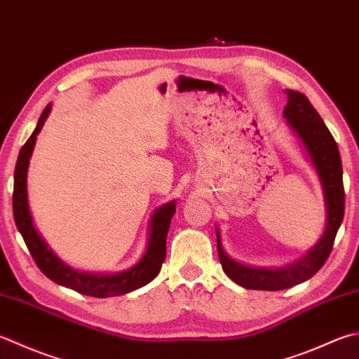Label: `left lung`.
<instances>
[{
	"instance_id": "1",
	"label": "left lung",
	"mask_w": 359,
	"mask_h": 359,
	"mask_svg": "<svg viewBox=\"0 0 359 359\" xmlns=\"http://www.w3.org/2000/svg\"><path fill=\"white\" fill-rule=\"evenodd\" d=\"M287 104L283 115L291 128L299 133L302 142L305 143L308 154L313 160L316 170L324 187L325 205H327V224L325 231L318 244L306 255L299 259L296 264L286 266L283 269H258L248 268L230 259L222 250L219 230H216L217 238V255L222 264L224 272L248 290L262 291H280L286 287L296 286L305 280L311 278L318 272L327 258L332 254L336 233L344 219V182H342V163L338 144L330 133L328 128L320 118L318 110L313 107L310 100L300 91L286 90Z\"/></svg>"
}]
</instances>
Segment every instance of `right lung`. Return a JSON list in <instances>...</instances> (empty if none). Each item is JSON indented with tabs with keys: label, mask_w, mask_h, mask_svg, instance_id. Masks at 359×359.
<instances>
[{
	"label": "right lung",
	"mask_w": 359,
	"mask_h": 359,
	"mask_svg": "<svg viewBox=\"0 0 359 359\" xmlns=\"http://www.w3.org/2000/svg\"><path fill=\"white\" fill-rule=\"evenodd\" d=\"M49 110H51V105H46L43 114L39 118L37 128H35L32 135L23 144L18 154L15 172H13L12 194L13 219H15L17 229L20 230L21 236H23L35 264H37L39 269L43 272L48 278H51L53 282L62 286L72 287V290L91 297H114L135 291L138 287L152 282V280L157 277L161 264L165 262L166 236L168 230H170L171 217L175 213V203H166V205L160 207L157 212L154 213L151 219L149 244H147L146 254L140 259V263L133 266L132 269L115 273V276H97V273L77 272L72 268H68L65 263H62L60 259L53 254V250L48 248L46 243L41 240V236L37 233L29 213V205H27V166H29V158L34 149L35 140H37V133L43 128L45 119L49 115Z\"/></svg>",
	"instance_id": "right-lung-1"
}]
</instances>
